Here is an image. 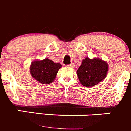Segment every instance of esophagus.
<instances>
[{
	"instance_id": "34e87169",
	"label": "esophagus",
	"mask_w": 131,
	"mask_h": 131,
	"mask_svg": "<svg viewBox=\"0 0 131 131\" xmlns=\"http://www.w3.org/2000/svg\"><path fill=\"white\" fill-rule=\"evenodd\" d=\"M75 66V64L74 63H71V64H68V65H67V67H70V68H74Z\"/></svg>"
}]
</instances>
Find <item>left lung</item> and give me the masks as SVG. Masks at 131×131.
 Listing matches in <instances>:
<instances>
[{"mask_svg": "<svg viewBox=\"0 0 131 131\" xmlns=\"http://www.w3.org/2000/svg\"><path fill=\"white\" fill-rule=\"evenodd\" d=\"M108 71V64L102 59L85 58L77 71L80 82L86 87H92L104 79Z\"/></svg>", "mask_w": 131, "mask_h": 131, "instance_id": "1", "label": "left lung"}]
</instances>
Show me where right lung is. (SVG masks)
Wrapping results in <instances>:
<instances>
[{"mask_svg":"<svg viewBox=\"0 0 131 131\" xmlns=\"http://www.w3.org/2000/svg\"><path fill=\"white\" fill-rule=\"evenodd\" d=\"M61 64L55 63L48 58L42 61H36L32 63L30 67V74L36 81L44 84L54 81Z\"/></svg>","mask_w":131,"mask_h":131,"instance_id":"add662e5","label":"right lung"}]
</instances>
